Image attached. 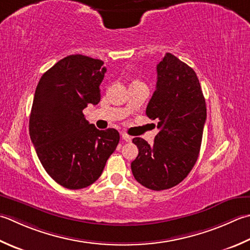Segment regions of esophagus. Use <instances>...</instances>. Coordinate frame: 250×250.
Returning a JSON list of instances; mask_svg holds the SVG:
<instances>
[{"label":"esophagus","mask_w":250,"mask_h":250,"mask_svg":"<svg viewBox=\"0 0 250 250\" xmlns=\"http://www.w3.org/2000/svg\"><path fill=\"white\" fill-rule=\"evenodd\" d=\"M121 136H122V140L125 141V142H131L132 141V136L128 135L126 133H122Z\"/></svg>","instance_id":"34e87169"}]
</instances>
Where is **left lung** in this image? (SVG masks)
Here are the masks:
<instances>
[{
    "instance_id": "left-lung-1",
    "label": "left lung",
    "mask_w": 250,
    "mask_h": 250,
    "mask_svg": "<svg viewBox=\"0 0 250 250\" xmlns=\"http://www.w3.org/2000/svg\"><path fill=\"white\" fill-rule=\"evenodd\" d=\"M146 115L158 120L153 145L132 142L139 155L131 163L135 180L153 190L168 189L188 177L196 164L207 118L206 102L195 71L167 53L157 65L156 90Z\"/></svg>"
}]
</instances>
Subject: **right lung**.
<instances>
[{
	"mask_svg": "<svg viewBox=\"0 0 250 250\" xmlns=\"http://www.w3.org/2000/svg\"><path fill=\"white\" fill-rule=\"evenodd\" d=\"M103 65L80 54L67 56L44 73L34 93L31 142L47 174L69 189L94 183L119 143L118 131L96 129L82 112L101 101Z\"/></svg>",
	"mask_w": 250,
	"mask_h": 250,
	"instance_id": "1",
	"label": "right lung"
}]
</instances>
